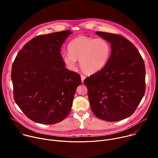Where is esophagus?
<instances>
[{"label":"esophagus","instance_id":"esophagus-1","mask_svg":"<svg viewBox=\"0 0 158 158\" xmlns=\"http://www.w3.org/2000/svg\"><path fill=\"white\" fill-rule=\"evenodd\" d=\"M81 81H82V82H84V80L85 79V76H84V75H81Z\"/></svg>","mask_w":158,"mask_h":158}]
</instances>
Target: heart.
Segmentation results:
<instances>
[{
  "label": "heart",
  "instance_id": "1",
  "mask_svg": "<svg viewBox=\"0 0 158 158\" xmlns=\"http://www.w3.org/2000/svg\"><path fill=\"white\" fill-rule=\"evenodd\" d=\"M69 54L62 59L71 68H75L79 60L81 69L86 74H93L102 70L107 64L111 53L110 44L104 39L79 36L73 39L67 46Z\"/></svg>",
  "mask_w": 158,
  "mask_h": 158
}]
</instances>
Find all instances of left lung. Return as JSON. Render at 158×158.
Wrapping results in <instances>:
<instances>
[{
  "mask_svg": "<svg viewBox=\"0 0 158 158\" xmlns=\"http://www.w3.org/2000/svg\"><path fill=\"white\" fill-rule=\"evenodd\" d=\"M96 34L110 44V56L104 68L84 83L93 113L104 121H121L134 113L144 95V62L137 48L124 37Z\"/></svg>",
  "mask_w": 158,
  "mask_h": 158,
  "instance_id": "obj_1",
  "label": "left lung"
}]
</instances>
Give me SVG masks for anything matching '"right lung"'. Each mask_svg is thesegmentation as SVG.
I'll return each mask as SVG.
<instances>
[{
  "instance_id": "add662e5",
  "label": "right lung",
  "mask_w": 158,
  "mask_h": 158,
  "mask_svg": "<svg viewBox=\"0 0 158 158\" xmlns=\"http://www.w3.org/2000/svg\"><path fill=\"white\" fill-rule=\"evenodd\" d=\"M69 30L39 35L26 44L12 67L15 102L32 121L43 124L62 121L71 111L79 74L65 68L60 54Z\"/></svg>"
}]
</instances>
